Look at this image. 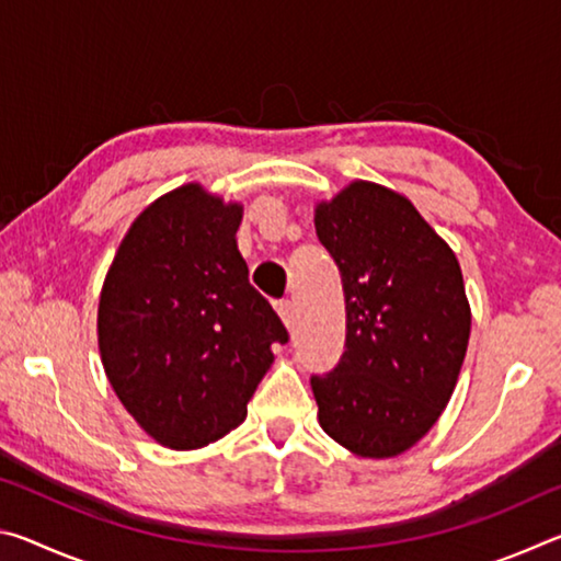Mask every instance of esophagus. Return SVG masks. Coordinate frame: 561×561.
Returning <instances> with one entry per match:
<instances>
[{"label": "esophagus", "mask_w": 561, "mask_h": 561, "mask_svg": "<svg viewBox=\"0 0 561 561\" xmlns=\"http://www.w3.org/2000/svg\"><path fill=\"white\" fill-rule=\"evenodd\" d=\"M277 314L282 317L284 327H287L289 331L294 329V324H297V311H294V304L289 299L277 301Z\"/></svg>", "instance_id": "1"}]
</instances>
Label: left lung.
Returning <instances> with one entry per match:
<instances>
[{
	"label": "left lung",
	"mask_w": 561,
	"mask_h": 561,
	"mask_svg": "<svg viewBox=\"0 0 561 561\" xmlns=\"http://www.w3.org/2000/svg\"><path fill=\"white\" fill-rule=\"evenodd\" d=\"M341 272L346 351L311 376L319 423L360 458H393L438 421L470 339L460 264L408 197L356 180L314 215Z\"/></svg>",
	"instance_id": "obj_1"
}]
</instances>
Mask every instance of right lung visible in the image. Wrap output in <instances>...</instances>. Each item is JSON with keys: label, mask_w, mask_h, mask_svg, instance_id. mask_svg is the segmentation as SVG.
<instances>
[{"label": "right lung", "mask_w": 561, "mask_h": 561, "mask_svg": "<svg viewBox=\"0 0 561 561\" xmlns=\"http://www.w3.org/2000/svg\"><path fill=\"white\" fill-rule=\"evenodd\" d=\"M242 205L197 183L158 197L130 225L99 301V348L113 391L173 450L220 440L289 334L250 284L237 250Z\"/></svg>", "instance_id": "obj_1"}]
</instances>
